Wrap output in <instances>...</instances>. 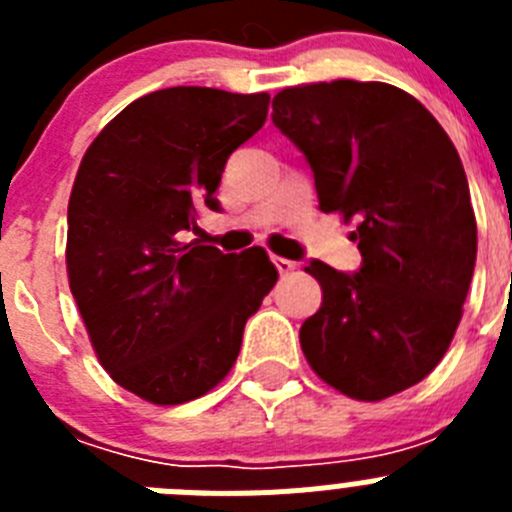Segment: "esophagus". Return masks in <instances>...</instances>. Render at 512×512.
<instances>
[{"mask_svg": "<svg viewBox=\"0 0 512 512\" xmlns=\"http://www.w3.org/2000/svg\"><path fill=\"white\" fill-rule=\"evenodd\" d=\"M271 261H274V266H277V269H279V274H282V277H287V274H292V271L297 269V264H295V261L282 259V256H271Z\"/></svg>", "mask_w": 512, "mask_h": 512, "instance_id": "esophagus-1", "label": "esophagus"}]
</instances>
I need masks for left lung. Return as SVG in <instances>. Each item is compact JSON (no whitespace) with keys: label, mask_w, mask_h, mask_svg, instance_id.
Listing matches in <instances>:
<instances>
[{"label":"left lung","mask_w":512,"mask_h":512,"mask_svg":"<svg viewBox=\"0 0 512 512\" xmlns=\"http://www.w3.org/2000/svg\"><path fill=\"white\" fill-rule=\"evenodd\" d=\"M271 120L310 164L320 210L359 217L356 274L310 261L323 305L300 328L312 372L354 400L408 390L443 359L477 261L461 158L436 117L382 81L289 87Z\"/></svg>","instance_id":"obj_1"}]
</instances>
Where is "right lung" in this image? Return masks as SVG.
Segmentation results:
<instances>
[{
  "mask_svg": "<svg viewBox=\"0 0 512 512\" xmlns=\"http://www.w3.org/2000/svg\"><path fill=\"white\" fill-rule=\"evenodd\" d=\"M269 94L158 89L130 102L81 158L66 269L99 364L153 405L223 382L246 320L277 284L264 248L187 241L217 210L225 161L261 130Z\"/></svg>",
  "mask_w": 512,
  "mask_h": 512,
  "instance_id": "obj_1",
  "label": "right lung"
}]
</instances>
